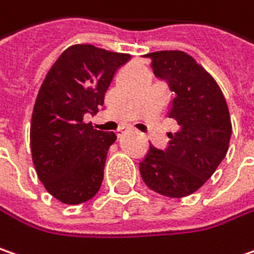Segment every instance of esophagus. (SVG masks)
I'll return each instance as SVG.
<instances>
[{"mask_svg": "<svg viewBox=\"0 0 254 254\" xmlns=\"http://www.w3.org/2000/svg\"><path fill=\"white\" fill-rule=\"evenodd\" d=\"M127 131H128V130H127V128H120V130H119V131H117V137H119V138H121V137H123V135H124V134L127 133Z\"/></svg>", "mask_w": 254, "mask_h": 254, "instance_id": "esophagus-1", "label": "esophagus"}]
</instances>
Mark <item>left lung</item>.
<instances>
[{
	"instance_id": "left-lung-1",
	"label": "left lung",
	"mask_w": 254,
	"mask_h": 254,
	"mask_svg": "<svg viewBox=\"0 0 254 254\" xmlns=\"http://www.w3.org/2000/svg\"><path fill=\"white\" fill-rule=\"evenodd\" d=\"M146 57L176 94L169 117L179 130L167 134L166 150L150 144L140 174L153 191L180 198L197 191L224 159L232 135L229 107L216 80L187 53L156 51Z\"/></svg>"
}]
</instances>
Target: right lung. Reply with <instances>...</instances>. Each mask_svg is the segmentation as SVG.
<instances>
[{
	"mask_svg": "<svg viewBox=\"0 0 254 254\" xmlns=\"http://www.w3.org/2000/svg\"><path fill=\"white\" fill-rule=\"evenodd\" d=\"M130 54L91 44L68 47L47 72L32 108L30 143L34 167L45 190L64 204L93 198L116 134L85 123L104 104L116 71Z\"/></svg>",
	"mask_w": 254,
	"mask_h": 254,
	"instance_id": "right-lung-1",
	"label": "right lung"
}]
</instances>
